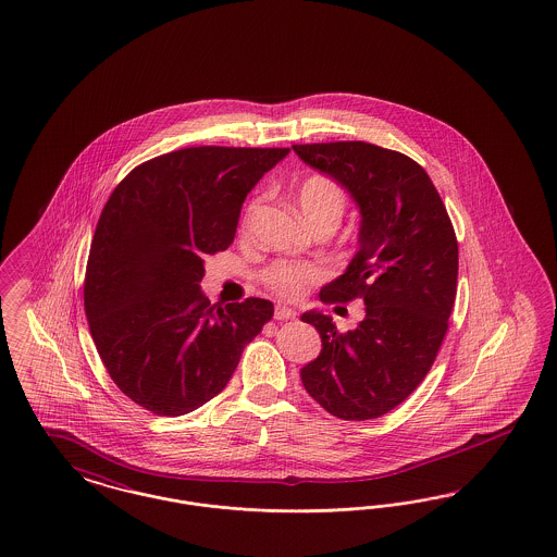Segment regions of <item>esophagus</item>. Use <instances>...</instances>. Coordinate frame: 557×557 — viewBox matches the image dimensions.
<instances>
[{
	"mask_svg": "<svg viewBox=\"0 0 557 557\" xmlns=\"http://www.w3.org/2000/svg\"><path fill=\"white\" fill-rule=\"evenodd\" d=\"M273 317H275V321H288V319H296V311L289 309V307H284V305H277Z\"/></svg>",
	"mask_w": 557,
	"mask_h": 557,
	"instance_id": "34e87169",
	"label": "esophagus"
}]
</instances>
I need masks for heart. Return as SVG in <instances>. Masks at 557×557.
I'll use <instances>...</instances> for the list:
<instances>
[{"instance_id":"heart-1","label":"heart","mask_w":557,"mask_h":557,"mask_svg":"<svg viewBox=\"0 0 557 557\" xmlns=\"http://www.w3.org/2000/svg\"><path fill=\"white\" fill-rule=\"evenodd\" d=\"M298 205L305 213V218L309 223L323 222V220H334L339 222L348 197L346 190L342 188V184H337L334 178L327 176H311L305 180L298 188ZM259 202H250L246 209L245 218H243V227H248L252 222V215L257 211ZM327 277V269L321 263H312V261H289V259H280L275 263H271L261 280L275 296L294 300L298 296H302L309 286L321 282Z\"/></svg>"}]
</instances>
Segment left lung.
<instances>
[{
  "label": "left lung",
  "mask_w": 557,
  "mask_h": 557,
  "mask_svg": "<svg viewBox=\"0 0 557 557\" xmlns=\"http://www.w3.org/2000/svg\"><path fill=\"white\" fill-rule=\"evenodd\" d=\"M296 156L337 180L360 207L357 257L319 292L321 302L360 298L364 319L337 332L305 312L323 350L302 385L342 421L379 419L426 377L447 334L458 288V240L444 200L423 168L404 153L362 140L294 145Z\"/></svg>",
  "instance_id": "8db88e82"
}]
</instances>
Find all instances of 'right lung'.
<instances>
[{
    "instance_id": "right-lung-1",
    "label": "right lung",
    "mask_w": 557,
    "mask_h": 557,
    "mask_svg": "<svg viewBox=\"0 0 557 557\" xmlns=\"http://www.w3.org/2000/svg\"><path fill=\"white\" fill-rule=\"evenodd\" d=\"M289 149L188 147L113 188L90 243L85 312L113 383L159 417L218 396L273 317L265 298L225 307L200 292L205 257L234 243L250 188Z\"/></svg>"
}]
</instances>
